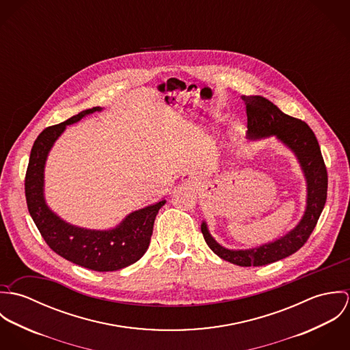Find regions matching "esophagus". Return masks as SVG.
<instances>
[{"label": "esophagus", "mask_w": 350, "mask_h": 350, "mask_svg": "<svg viewBox=\"0 0 350 350\" xmlns=\"http://www.w3.org/2000/svg\"><path fill=\"white\" fill-rule=\"evenodd\" d=\"M180 179L185 185H190V186H197L200 183V178L194 172H186L182 175Z\"/></svg>", "instance_id": "esophagus-1"}]
</instances>
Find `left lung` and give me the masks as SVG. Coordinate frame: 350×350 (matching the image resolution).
<instances>
[{
	"label": "left lung",
	"instance_id": "8db88e82",
	"mask_svg": "<svg viewBox=\"0 0 350 350\" xmlns=\"http://www.w3.org/2000/svg\"><path fill=\"white\" fill-rule=\"evenodd\" d=\"M247 105L248 132L250 142L276 137L291 150L306 179L307 196L306 208L298 225L275 241L250 250H229L218 244L210 234L206 221H202L200 230L206 244L221 258L240 267H261L286 258L300 250L312 233L327 197V171L321 148L310 126L284 114L271 100L260 96H244Z\"/></svg>",
	"mask_w": 350,
	"mask_h": 350
}]
</instances>
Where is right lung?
Here are the masks:
<instances>
[{
    "instance_id": "obj_1",
    "label": "right lung",
    "mask_w": 350,
    "mask_h": 350,
    "mask_svg": "<svg viewBox=\"0 0 350 350\" xmlns=\"http://www.w3.org/2000/svg\"><path fill=\"white\" fill-rule=\"evenodd\" d=\"M100 110V106L83 110L62 124L46 128L38 136L25 175V198L29 214L51 250L77 265L111 272L136 262L147 252L156 214L165 200L132 211L111 229L96 230L66 222L51 210L44 197V168L55 142L67 125Z\"/></svg>"
}]
</instances>
